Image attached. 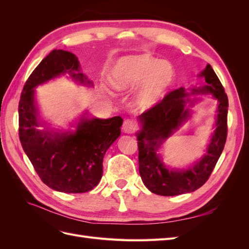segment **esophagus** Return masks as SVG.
I'll use <instances>...</instances> for the list:
<instances>
[{"instance_id": "esophagus-1", "label": "esophagus", "mask_w": 249, "mask_h": 249, "mask_svg": "<svg viewBox=\"0 0 249 249\" xmlns=\"http://www.w3.org/2000/svg\"><path fill=\"white\" fill-rule=\"evenodd\" d=\"M136 124H135L133 120L131 119H126L124 120V123L123 124V131L126 134H133L135 131H136Z\"/></svg>"}]
</instances>
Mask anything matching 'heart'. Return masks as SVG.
<instances>
[{
	"label": "heart",
	"instance_id": "1",
	"mask_svg": "<svg viewBox=\"0 0 249 249\" xmlns=\"http://www.w3.org/2000/svg\"><path fill=\"white\" fill-rule=\"evenodd\" d=\"M175 79L172 66L149 55H134L119 60L110 74V84L117 91L130 90L140 83L136 105L149 108L166 92Z\"/></svg>",
	"mask_w": 249,
	"mask_h": 249
}]
</instances>
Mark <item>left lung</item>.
Listing matches in <instances>:
<instances>
[{
  "instance_id": "8db88e82",
  "label": "left lung",
  "mask_w": 249,
  "mask_h": 249,
  "mask_svg": "<svg viewBox=\"0 0 249 249\" xmlns=\"http://www.w3.org/2000/svg\"><path fill=\"white\" fill-rule=\"evenodd\" d=\"M199 77L205 78L207 84L192 88L191 93H212L218 101V108L216 129L207 154L193 167L186 170L168 169L157 154L162 143L190 115L189 109L185 107L188 102H192L185 99L188 93L183 87L168 92L162 101L139 116L142 124V130L137 134L139 173L143 184L155 194L173 196L197 190L210 178L223 150L228 136V95L210 64Z\"/></svg>"
}]
</instances>
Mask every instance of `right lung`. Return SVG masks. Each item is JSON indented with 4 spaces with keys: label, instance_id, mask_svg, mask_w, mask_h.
I'll return each mask as SVG.
<instances>
[{
    "label": "right lung",
    "instance_id": "obj_1",
    "mask_svg": "<svg viewBox=\"0 0 249 249\" xmlns=\"http://www.w3.org/2000/svg\"><path fill=\"white\" fill-rule=\"evenodd\" d=\"M70 73L80 83H92L80 72L72 53L53 50L30 74L18 104V135L21 146L42 182L64 193L88 192L100 183L103 159L120 135L123 118L83 117L71 132L41 131L34 88L60 74Z\"/></svg>",
    "mask_w": 249,
    "mask_h": 249
}]
</instances>
